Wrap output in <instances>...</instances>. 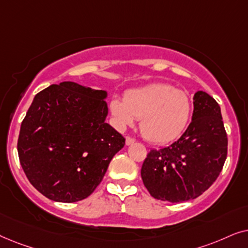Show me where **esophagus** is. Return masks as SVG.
<instances>
[{
	"label": "esophagus",
	"instance_id": "1",
	"mask_svg": "<svg viewBox=\"0 0 248 248\" xmlns=\"http://www.w3.org/2000/svg\"><path fill=\"white\" fill-rule=\"evenodd\" d=\"M134 143H135V140H134V138H131V137H126V145H127V146H129V145L134 144Z\"/></svg>",
	"mask_w": 248,
	"mask_h": 248
}]
</instances>
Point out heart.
<instances>
[{
	"label": "heart",
	"instance_id": "1",
	"mask_svg": "<svg viewBox=\"0 0 248 248\" xmlns=\"http://www.w3.org/2000/svg\"><path fill=\"white\" fill-rule=\"evenodd\" d=\"M110 111L119 129L133 126L140 119V129L145 140L167 144L186 128L191 102L186 92L170 84L153 82L127 91L124 98L113 96Z\"/></svg>",
	"mask_w": 248,
	"mask_h": 248
}]
</instances>
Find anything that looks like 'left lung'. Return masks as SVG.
Returning a JSON list of instances; mask_svg holds the SVG:
<instances>
[{
	"mask_svg": "<svg viewBox=\"0 0 248 248\" xmlns=\"http://www.w3.org/2000/svg\"><path fill=\"white\" fill-rule=\"evenodd\" d=\"M191 122L170 146L152 150L141 179L154 199L171 203L194 200L217 180L227 158L228 138L220 105L205 92L193 97Z\"/></svg>",
	"mask_w": 248,
	"mask_h": 248,
	"instance_id": "obj_1",
	"label": "left lung"
}]
</instances>
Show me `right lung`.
Returning a JSON list of instances; mask_svg holds the SVG:
<instances>
[{
    "label": "right lung",
    "instance_id": "add662e5",
    "mask_svg": "<svg viewBox=\"0 0 248 248\" xmlns=\"http://www.w3.org/2000/svg\"><path fill=\"white\" fill-rule=\"evenodd\" d=\"M107 91L72 81L35 95L18 138L20 164L31 184L47 199L74 203L103 179L124 138L105 122Z\"/></svg>",
    "mask_w": 248,
    "mask_h": 248
}]
</instances>
